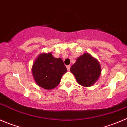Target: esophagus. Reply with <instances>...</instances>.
Returning a JSON list of instances; mask_svg holds the SVG:
<instances>
[{"mask_svg":"<svg viewBox=\"0 0 127 127\" xmlns=\"http://www.w3.org/2000/svg\"><path fill=\"white\" fill-rule=\"evenodd\" d=\"M66 67H67V71H69L70 68H71V66H70V65H68V66H66Z\"/></svg>","mask_w":127,"mask_h":127,"instance_id":"esophagus-1","label":"esophagus"}]
</instances>
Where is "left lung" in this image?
I'll return each instance as SVG.
<instances>
[{"label": "left lung", "instance_id": "8db88e82", "mask_svg": "<svg viewBox=\"0 0 127 127\" xmlns=\"http://www.w3.org/2000/svg\"><path fill=\"white\" fill-rule=\"evenodd\" d=\"M70 71L78 84L84 87H90L98 80L101 69L98 60L88 53H84L77 59Z\"/></svg>", "mask_w": 127, "mask_h": 127}]
</instances>
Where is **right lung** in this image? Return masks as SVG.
Here are the masks:
<instances>
[{
    "label": "right lung",
    "instance_id": "right-lung-1",
    "mask_svg": "<svg viewBox=\"0 0 127 127\" xmlns=\"http://www.w3.org/2000/svg\"><path fill=\"white\" fill-rule=\"evenodd\" d=\"M66 72L67 69L62 59L55 58L51 53L40 55L32 68L36 84L47 90L56 87Z\"/></svg>",
    "mask_w": 127,
    "mask_h": 127
}]
</instances>
